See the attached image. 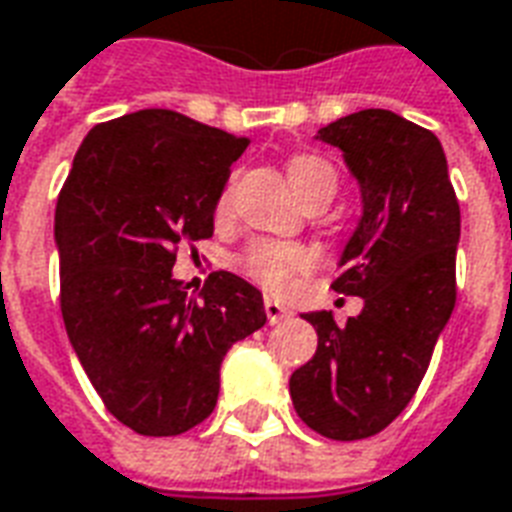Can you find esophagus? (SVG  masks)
Segmentation results:
<instances>
[{
	"label": "esophagus",
	"mask_w": 512,
	"mask_h": 512,
	"mask_svg": "<svg viewBox=\"0 0 512 512\" xmlns=\"http://www.w3.org/2000/svg\"><path fill=\"white\" fill-rule=\"evenodd\" d=\"M263 306H266L268 323H282V320H287V317H290V309L279 304V301H274V298H266V304Z\"/></svg>",
	"instance_id": "34e87169"
}]
</instances>
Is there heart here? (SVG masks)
<instances>
[{
	"label": "heart",
	"mask_w": 512,
	"mask_h": 512,
	"mask_svg": "<svg viewBox=\"0 0 512 512\" xmlns=\"http://www.w3.org/2000/svg\"><path fill=\"white\" fill-rule=\"evenodd\" d=\"M287 179L293 189L301 195V200H309L314 195H333L339 176L331 162L320 154H295L287 162ZM227 214V192L217 203V217ZM312 249L304 244H287V241H255L246 246V252L238 260L244 274H249L260 285L279 290L285 287L295 274L312 268Z\"/></svg>",
	"instance_id": "heart-1"
}]
</instances>
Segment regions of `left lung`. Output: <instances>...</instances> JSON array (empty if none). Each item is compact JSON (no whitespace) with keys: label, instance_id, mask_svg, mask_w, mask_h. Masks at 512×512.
<instances>
[{"label":"left lung","instance_id":"left-lung-1","mask_svg":"<svg viewBox=\"0 0 512 512\" xmlns=\"http://www.w3.org/2000/svg\"><path fill=\"white\" fill-rule=\"evenodd\" d=\"M317 138L342 149L361 187L363 214L331 287L361 295L363 309L347 325L304 314L317 352L293 372L290 396L309 429L352 442L391 426L429 369L456 306L461 211L437 135L399 113H350Z\"/></svg>","mask_w":512,"mask_h":512}]
</instances>
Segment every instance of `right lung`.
Instances as JSON below:
<instances>
[{"instance_id":"1","label":"right lung","mask_w":512,"mask_h":512,"mask_svg":"<svg viewBox=\"0 0 512 512\" xmlns=\"http://www.w3.org/2000/svg\"><path fill=\"white\" fill-rule=\"evenodd\" d=\"M249 146L165 108L97 124L56 200L62 317L113 418L176 437L214 412L227 350L266 325L263 295L214 271L173 279L181 244L214 236L230 165Z\"/></svg>"}]
</instances>
